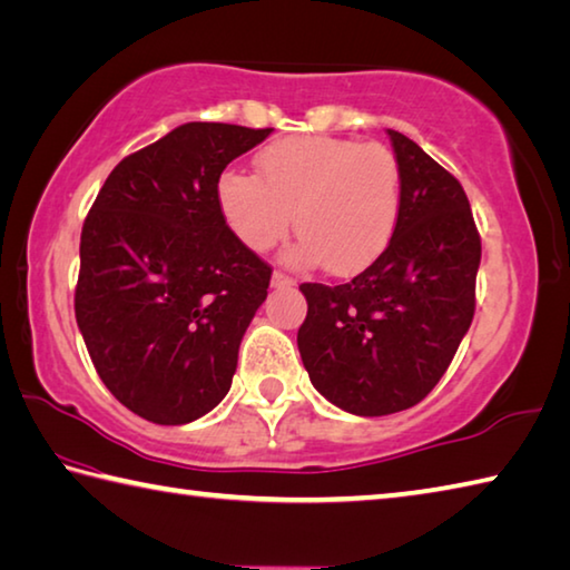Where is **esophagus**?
<instances>
[{"instance_id":"1","label":"esophagus","mask_w":570,"mask_h":570,"mask_svg":"<svg viewBox=\"0 0 570 570\" xmlns=\"http://www.w3.org/2000/svg\"><path fill=\"white\" fill-rule=\"evenodd\" d=\"M293 285H295V281L289 275H285L281 271L273 273V287H293Z\"/></svg>"}]
</instances>
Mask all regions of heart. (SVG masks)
<instances>
[{
	"mask_svg": "<svg viewBox=\"0 0 570 570\" xmlns=\"http://www.w3.org/2000/svg\"><path fill=\"white\" fill-rule=\"evenodd\" d=\"M261 178L225 170L218 203L230 230L255 253L275 248L295 218L297 265L352 275L392 243L402 213L400 160L382 144L293 136L257 154Z\"/></svg>",
	"mask_w": 570,
	"mask_h": 570,
	"instance_id": "heart-1",
	"label": "heart"
}]
</instances>
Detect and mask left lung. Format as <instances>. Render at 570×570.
<instances>
[{
	"label": "left lung",
	"mask_w": 570,
	"mask_h": 570,
	"mask_svg": "<svg viewBox=\"0 0 570 570\" xmlns=\"http://www.w3.org/2000/svg\"><path fill=\"white\" fill-rule=\"evenodd\" d=\"M402 168L394 238L345 285L303 283L297 347L309 382L340 410L384 416L442 380L474 320L481 238L469 198L412 138L386 131Z\"/></svg>",
	"instance_id": "left-lung-1"
}]
</instances>
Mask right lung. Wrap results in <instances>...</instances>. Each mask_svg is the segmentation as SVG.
I'll list each match as a JSON object with an SVG mask.
<instances>
[{"instance_id": "add662e5", "label": "right lung", "mask_w": 570, "mask_h": 570, "mask_svg": "<svg viewBox=\"0 0 570 570\" xmlns=\"http://www.w3.org/2000/svg\"><path fill=\"white\" fill-rule=\"evenodd\" d=\"M271 131L178 126L126 156L83 220L77 325L106 390L148 422L188 424L230 390L273 267L228 228L218 178Z\"/></svg>"}]
</instances>
